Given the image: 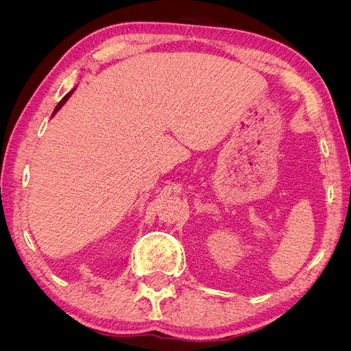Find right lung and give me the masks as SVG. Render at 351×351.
<instances>
[{
	"label": "right lung",
	"mask_w": 351,
	"mask_h": 351,
	"mask_svg": "<svg viewBox=\"0 0 351 351\" xmlns=\"http://www.w3.org/2000/svg\"><path fill=\"white\" fill-rule=\"evenodd\" d=\"M74 90H76V88H74V89H73V90H70V92H69V93H67V95H66V97H64V98H62V99H61V101H60V102H58V105H57V107H56V110H54V112H52V117H54V115H56V114H57V111H58V110H60V108H61V107H62V105H64V104H66V102H67V99H69V98H70V97H71V93H73V92H74Z\"/></svg>",
	"instance_id": "1"
}]
</instances>
